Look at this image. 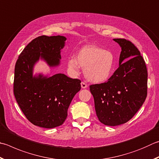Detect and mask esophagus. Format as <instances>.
Listing matches in <instances>:
<instances>
[{
  "instance_id": "esophagus-1",
  "label": "esophagus",
  "mask_w": 159,
  "mask_h": 159,
  "mask_svg": "<svg viewBox=\"0 0 159 159\" xmlns=\"http://www.w3.org/2000/svg\"><path fill=\"white\" fill-rule=\"evenodd\" d=\"M80 85H81V88L83 89H85V88H88V85L86 84V83H85L84 82H82L81 83H80Z\"/></svg>"
}]
</instances>
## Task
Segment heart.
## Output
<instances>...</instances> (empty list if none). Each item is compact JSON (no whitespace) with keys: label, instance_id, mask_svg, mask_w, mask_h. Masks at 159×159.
<instances>
[{"label":"heart","instance_id":"obj_1","mask_svg":"<svg viewBox=\"0 0 159 159\" xmlns=\"http://www.w3.org/2000/svg\"><path fill=\"white\" fill-rule=\"evenodd\" d=\"M80 67L89 81L100 83L107 80L113 70L114 57L108 51L94 45H87L78 51L76 59L70 57L67 61L68 70L78 75Z\"/></svg>","mask_w":159,"mask_h":159}]
</instances>
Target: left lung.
Here are the masks:
<instances>
[{"mask_svg":"<svg viewBox=\"0 0 159 159\" xmlns=\"http://www.w3.org/2000/svg\"><path fill=\"white\" fill-rule=\"evenodd\" d=\"M113 40L122 49L119 67L106 83L89 86L99 120L112 126L131 120L148 94V71L140 51L125 39Z\"/></svg>","mask_w":159,"mask_h":159,"instance_id":"obj_1","label":"left lung"}]
</instances>
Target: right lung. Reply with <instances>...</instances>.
Instances as JSON below:
<instances>
[{
  "label": "right lung",
  "instance_id": "add662e5",
  "mask_svg": "<svg viewBox=\"0 0 159 159\" xmlns=\"http://www.w3.org/2000/svg\"><path fill=\"white\" fill-rule=\"evenodd\" d=\"M64 36H40L31 41L20 54L14 69V94L25 116L34 125L53 129L62 125L69 106L80 89V80L64 74H34L39 60L51 68L60 65Z\"/></svg>",
  "mask_w": 159,
  "mask_h": 159
}]
</instances>
